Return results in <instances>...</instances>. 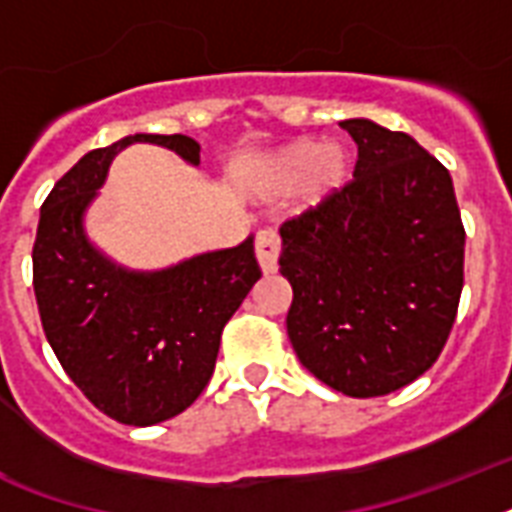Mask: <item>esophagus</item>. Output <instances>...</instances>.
<instances>
[{
  "instance_id": "1",
  "label": "esophagus",
  "mask_w": 512,
  "mask_h": 512,
  "mask_svg": "<svg viewBox=\"0 0 512 512\" xmlns=\"http://www.w3.org/2000/svg\"><path fill=\"white\" fill-rule=\"evenodd\" d=\"M279 249H281V241H279V233L273 231V228H265V231L257 233V241H255V252H257V260H260V268L265 273H273L279 268Z\"/></svg>"
}]
</instances>
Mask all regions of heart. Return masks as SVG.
<instances>
[{
    "instance_id": "obj_1",
    "label": "heart",
    "mask_w": 512,
    "mask_h": 512,
    "mask_svg": "<svg viewBox=\"0 0 512 512\" xmlns=\"http://www.w3.org/2000/svg\"><path fill=\"white\" fill-rule=\"evenodd\" d=\"M348 172L350 162L342 148L300 140L276 156L268 180H265V191L289 193L303 185L305 199L311 204H319L340 191L348 180Z\"/></svg>"
}]
</instances>
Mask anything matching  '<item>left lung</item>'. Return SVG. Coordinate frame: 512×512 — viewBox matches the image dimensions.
I'll use <instances>...</instances> for the list:
<instances>
[{
  "label": "left lung",
  "mask_w": 512,
  "mask_h": 512,
  "mask_svg": "<svg viewBox=\"0 0 512 512\" xmlns=\"http://www.w3.org/2000/svg\"><path fill=\"white\" fill-rule=\"evenodd\" d=\"M353 180L281 225L297 358L337 393L374 398L425 374L457 319L465 228L449 170L406 132L340 122Z\"/></svg>",
  "instance_id": "obj_1"
}]
</instances>
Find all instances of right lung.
Here are the masks:
<instances>
[{
    "mask_svg": "<svg viewBox=\"0 0 512 512\" xmlns=\"http://www.w3.org/2000/svg\"><path fill=\"white\" fill-rule=\"evenodd\" d=\"M130 143L201 159L188 135H130L84 154L42 204L34 295L47 342L76 388L111 420L146 428L185 412L207 388L223 327L263 271L252 236L156 273L124 271L100 255L84 236V209Z\"/></svg>",
    "mask_w": 512,
    "mask_h": 512,
    "instance_id": "add662e5",
    "label": "right lung"
}]
</instances>
